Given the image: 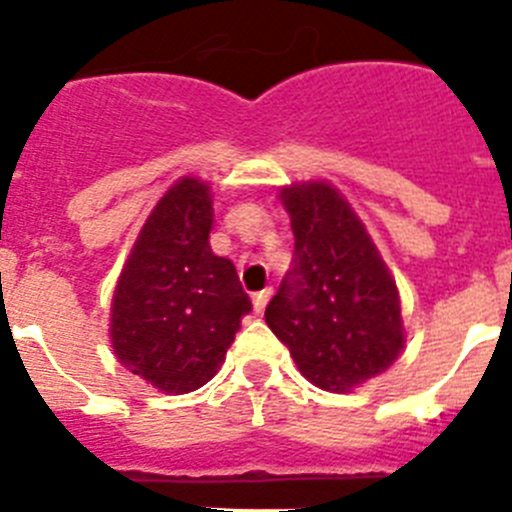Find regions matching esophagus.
Masks as SVG:
<instances>
[{"mask_svg": "<svg viewBox=\"0 0 512 512\" xmlns=\"http://www.w3.org/2000/svg\"><path fill=\"white\" fill-rule=\"evenodd\" d=\"M269 297H271V287H266V289H261V292H256V295H253V310H256V312L264 310L266 302H269Z\"/></svg>", "mask_w": 512, "mask_h": 512, "instance_id": "1", "label": "esophagus"}]
</instances>
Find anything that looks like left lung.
Wrapping results in <instances>:
<instances>
[{"mask_svg": "<svg viewBox=\"0 0 512 512\" xmlns=\"http://www.w3.org/2000/svg\"><path fill=\"white\" fill-rule=\"evenodd\" d=\"M279 200L292 220L295 264L266 307V325L307 382L343 395L402 354L400 292L372 235L333 184H289Z\"/></svg>", "mask_w": 512, "mask_h": 512, "instance_id": "left-lung-1", "label": "left lung"}]
</instances>
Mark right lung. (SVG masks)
<instances>
[{
    "mask_svg": "<svg viewBox=\"0 0 512 512\" xmlns=\"http://www.w3.org/2000/svg\"><path fill=\"white\" fill-rule=\"evenodd\" d=\"M210 230V184L182 176L140 228L112 295L117 361L166 395L210 382L251 312L233 261L212 253Z\"/></svg>",
    "mask_w": 512,
    "mask_h": 512,
    "instance_id": "right-lung-1",
    "label": "right lung"
}]
</instances>
